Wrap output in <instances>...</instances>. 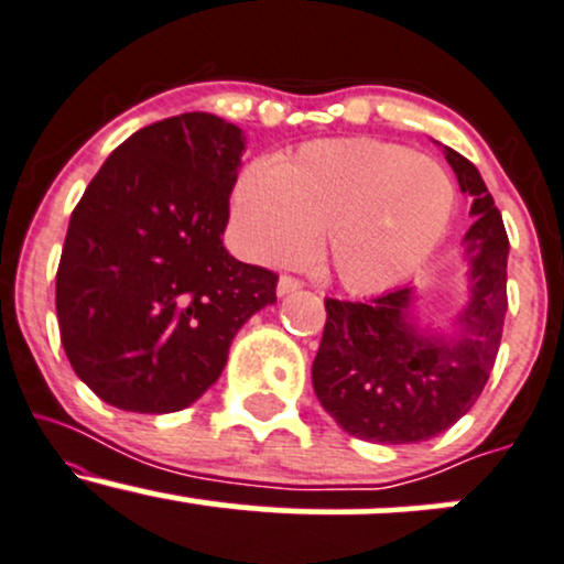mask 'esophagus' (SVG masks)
I'll use <instances>...</instances> for the list:
<instances>
[{
  "mask_svg": "<svg viewBox=\"0 0 564 564\" xmlns=\"http://www.w3.org/2000/svg\"><path fill=\"white\" fill-rule=\"evenodd\" d=\"M302 289V281L300 278H291V275H281L278 278V296H286L291 291Z\"/></svg>",
  "mask_w": 564,
  "mask_h": 564,
  "instance_id": "1",
  "label": "esophagus"
}]
</instances>
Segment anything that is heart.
Here are the masks:
<instances>
[{
    "label": "heart",
    "instance_id": "1",
    "mask_svg": "<svg viewBox=\"0 0 564 564\" xmlns=\"http://www.w3.org/2000/svg\"><path fill=\"white\" fill-rule=\"evenodd\" d=\"M457 188L436 160L378 139L312 141L270 165H249L230 199L241 252L294 264L323 230L325 270L347 291L397 286L452 226Z\"/></svg>",
    "mask_w": 564,
    "mask_h": 564
}]
</instances>
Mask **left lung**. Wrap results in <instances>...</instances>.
<instances>
[{
  "mask_svg": "<svg viewBox=\"0 0 564 564\" xmlns=\"http://www.w3.org/2000/svg\"><path fill=\"white\" fill-rule=\"evenodd\" d=\"M476 217L463 239L470 302L452 336L425 334L412 317V289L370 302L325 300V328L312 362L323 410L349 436L376 444L429 441L478 402L501 341L507 312L505 223L478 167L444 147Z\"/></svg>",
  "mask_w": 564,
  "mask_h": 564,
  "instance_id": "8db88e82",
  "label": "left lung"
}]
</instances>
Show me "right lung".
I'll use <instances>...</instances> for the list:
<instances>
[{
	"label": "right lung",
	"mask_w": 564,
	"mask_h": 564,
	"mask_svg": "<svg viewBox=\"0 0 564 564\" xmlns=\"http://www.w3.org/2000/svg\"><path fill=\"white\" fill-rule=\"evenodd\" d=\"M243 133L183 112L126 139L86 186L57 268L76 376L128 412H178L226 368L234 336L275 302L278 275L223 247Z\"/></svg>",
	"instance_id": "right-lung-1"
}]
</instances>
